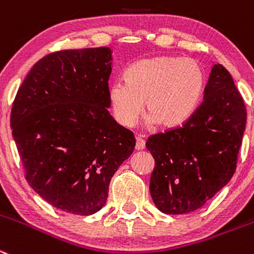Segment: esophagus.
<instances>
[{"mask_svg":"<svg viewBox=\"0 0 254 254\" xmlns=\"http://www.w3.org/2000/svg\"><path fill=\"white\" fill-rule=\"evenodd\" d=\"M135 148L138 149V150H143L145 148V140H144L141 136H138L136 138V144H135Z\"/></svg>","mask_w":254,"mask_h":254,"instance_id":"obj_1","label":"esophagus"}]
</instances>
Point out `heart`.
<instances>
[{
  "label": "heart",
  "instance_id": "1",
  "mask_svg": "<svg viewBox=\"0 0 254 254\" xmlns=\"http://www.w3.org/2000/svg\"><path fill=\"white\" fill-rule=\"evenodd\" d=\"M125 80L109 86V101L116 122L130 127L144 109L149 122L177 127L186 122L198 105L204 89V72L195 60L177 56H155L129 66Z\"/></svg>",
  "mask_w": 254,
  "mask_h": 254
}]
</instances>
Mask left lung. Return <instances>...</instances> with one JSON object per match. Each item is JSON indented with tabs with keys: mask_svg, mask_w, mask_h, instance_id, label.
Here are the masks:
<instances>
[{
	"mask_svg": "<svg viewBox=\"0 0 254 254\" xmlns=\"http://www.w3.org/2000/svg\"><path fill=\"white\" fill-rule=\"evenodd\" d=\"M246 122L231 73L214 65L202 104L181 127L150 135L145 144L155 160L149 188L160 212H194L231 181Z\"/></svg>",
	"mask_w": 254,
	"mask_h": 254,
	"instance_id": "1",
	"label": "left lung"
}]
</instances>
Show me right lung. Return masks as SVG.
Masks as SVG:
<instances>
[{"mask_svg": "<svg viewBox=\"0 0 254 254\" xmlns=\"http://www.w3.org/2000/svg\"><path fill=\"white\" fill-rule=\"evenodd\" d=\"M111 50L51 52L18 87L11 127L30 187L47 203L90 215L135 148L130 130L108 111Z\"/></svg>", "mask_w": 254, "mask_h": 254, "instance_id": "right-lung-1", "label": "right lung"}]
</instances>
